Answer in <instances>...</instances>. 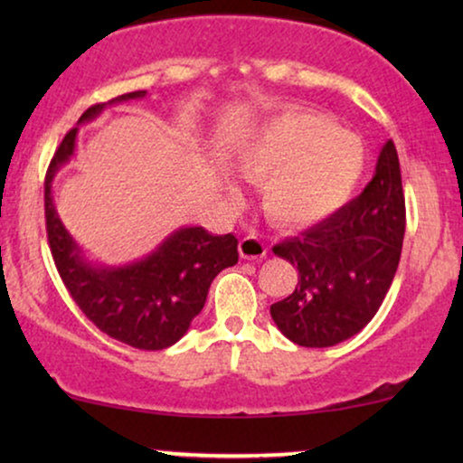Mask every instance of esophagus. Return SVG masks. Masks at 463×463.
<instances>
[{"instance_id":"34e87169","label":"esophagus","mask_w":463,"mask_h":463,"mask_svg":"<svg viewBox=\"0 0 463 463\" xmlns=\"http://www.w3.org/2000/svg\"><path fill=\"white\" fill-rule=\"evenodd\" d=\"M265 255H268V246L255 233L240 240V257L242 259H263Z\"/></svg>"}]
</instances>
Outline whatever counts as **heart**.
Masks as SVG:
<instances>
[{
  "label": "heart",
  "mask_w": 463,
  "mask_h": 463,
  "mask_svg": "<svg viewBox=\"0 0 463 463\" xmlns=\"http://www.w3.org/2000/svg\"><path fill=\"white\" fill-rule=\"evenodd\" d=\"M236 166L261 183L271 219L282 225H312L350 200L364 170V147L331 119L287 111L240 145Z\"/></svg>",
  "instance_id": "1"
}]
</instances>
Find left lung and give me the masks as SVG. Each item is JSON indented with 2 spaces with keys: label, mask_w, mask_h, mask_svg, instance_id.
<instances>
[{
  "label": "left lung",
  "mask_w": 463,
  "mask_h": 463,
  "mask_svg": "<svg viewBox=\"0 0 463 463\" xmlns=\"http://www.w3.org/2000/svg\"><path fill=\"white\" fill-rule=\"evenodd\" d=\"M404 225L401 162L388 141L358 198L271 249L299 271L293 293L269 307L284 337L331 347L363 331L394 280Z\"/></svg>",
  "instance_id": "obj_1"
}]
</instances>
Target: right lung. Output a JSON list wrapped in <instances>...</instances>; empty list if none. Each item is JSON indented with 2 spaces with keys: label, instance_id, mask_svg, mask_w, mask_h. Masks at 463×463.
Masks as SVG:
<instances>
[{
  "label": "right lung",
  "instance_id": "1",
  "mask_svg": "<svg viewBox=\"0 0 463 463\" xmlns=\"http://www.w3.org/2000/svg\"><path fill=\"white\" fill-rule=\"evenodd\" d=\"M141 97L145 90L128 92L109 105ZM105 107H88L78 124L90 122ZM75 137L78 128L62 138L43 183L48 244L56 269L71 299L105 335L137 350H164L176 344L202 312L214 276L238 263V240L232 233L213 236L204 227H181L141 261L94 268L61 223L52 200V179L73 156Z\"/></svg>",
  "mask_w": 463,
  "mask_h": 463
}]
</instances>
